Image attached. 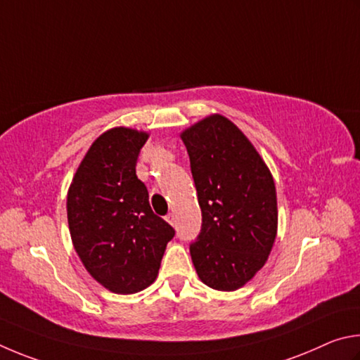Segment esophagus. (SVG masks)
I'll return each mask as SVG.
<instances>
[{
    "mask_svg": "<svg viewBox=\"0 0 360 360\" xmlns=\"http://www.w3.org/2000/svg\"><path fill=\"white\" fill-rule=\"evenodd\" d=\"M166 221L169 223V224H175V218H174V213H169V215L166 217Z\"/></svg>",
    "mask_w": 360,
    "mask_h": 360,
    "instance_id": "esophagus-1",
    "label": "esophagus"
}]
</instances>
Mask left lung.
<instances>
[{"instance_id":"8db88e82","label":"left lung","mask_w":360,"mask_h":360,"mask_svg":"<svg viewBox=\"0 0 360 360\" xmlns=\"http://www.w3.org/2000/svg\"><path fill=\"white\" fill-rule=\"evenodd\" d=\"M202 212L190 253L200 281L236 291L267 262L278 229L274 176L250 139L219 113L181 131Z\"/></svg>"}]
</instances>
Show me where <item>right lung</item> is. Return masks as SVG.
Segmentation results:
<instances>
[{
	"instance_id": "1",
	"label": "right lung",
	"mask_w": 360,
	"mask_h": 360,
	"mask_svg": "<svg viewBox=\"0 0 360 360\" xmlns=\"http://www.w3.org/2000/svg\"><path fill=\"white\" fill-rule=\"evenodd\" d=\"M147 131L107 129L88 148L68 190V224L75 253L99 285L134 294L156 280L175 231L155 215L136 175Z\"/></svg>"
}]
</instances>
